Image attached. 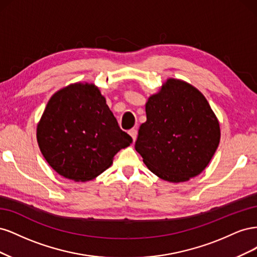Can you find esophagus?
<instances>
[{
	"instance_id": "esophagus-1",
	"label": "esophagus",
	"mask_w": 257,
	"mask_h": 257,
	"mask_svg": "<svg viewBox=\"0 0 257 257\" xmlns=\"http://www.w3.org/2000/svg\"><path fill=\"white\" fill-rule=\"evenodd\" d=\"M128 134H130V136L132 137V141H133V143H135L136 139H137V135H138L137 128H132V130H130Z\"/></svg>"
}]
</instances>
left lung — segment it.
I'll return each mask as SVG.
<instances>
[{
    "mask_svg": "<svg viewBox=\"0 0 257 257\" xmlns=\"http://www.w3.org/2000/svg\"><path fill=\"white\" fill-rule=\"evenodd\" d=\"M147 121L136 151L161 179L184 182L208 166L220 144V124L208 100L192 84L169 78L146 103Z\"/></svg>",
    "mask_w": 257,
    "mask_h": 257,
    "instance_id": "left-lung-1",
    "label": "left lung"
}]
</instances>
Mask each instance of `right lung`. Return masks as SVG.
I'll list each match as a JSON object with an SVG mask.
<instances>
[{"mask_svg": "<svg viewBox=\"0 0 257 257\" xmlns=\"http://www.w3.org/2000/svg\"><path fill=\"white\" fill-rule=\"evenodd\" d=\"M36 138L45 160L62 177L92 180L132 144L93 83L77 82L54 93L37 124Z\"/></svg>", "mask_w": 257, "mask_h": 257, "instance_id": "obj_1", "label": "right lung"}]
</instances>
